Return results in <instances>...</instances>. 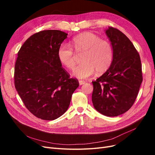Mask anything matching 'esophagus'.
Instances as JSON below:
<instances>
[{
	"label": "esophagus",
	"mask_w": 155,
	"mask_h": 155,
	"mask_svg": "<svg viewBox=\"0 0 155 155\" xmlns=\"http://www.w3.org/2000/svg\"><path fill=\"white\" fill-rule=\"evenodd\" d=\"M79 85H84V84L85 83V81L80 80V81H79Z\"/></svg>",
	"instance_id": "1"
}]
</instances>
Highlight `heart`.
<instances>
[{
  "instance_id": "1",
  "label": "heart",
  "mask_w": 155,
  "mask_h": 155,
  "mask_svg": "<svg viewBox=\"0 0 155 155\" xmlns=\"http://www.w3.org/2000/svg\"><path fill=\"white\" fill-rule=\"evenodd\" d=\"M72 46L77 53H84L83 63L73 72L79 79H87L94 74H102L110 66L113 59V48L109 41L103 40L92 32L85 31L74 37ZM59 61L70 70L76 67L75 53L72 47L61 45L58 50Z\"/></svg>"
}]
</instances>
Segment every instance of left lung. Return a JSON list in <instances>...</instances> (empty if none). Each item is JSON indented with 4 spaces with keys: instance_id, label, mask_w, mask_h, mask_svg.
<instances>
[{
    "instance_id": "8db88e82",
    "label": "left lung",
    "mask_w": 155,
    "mask_h": 155,
    "mask_svg": "<svg viewBox=\"0 0 155 155\" xmlns=\"http://www.w3.org/2000/svg\"><path fill=\"white\" fill-rule=\"evenodd\" d=\"M113 48V59L107 71L92 81V101L103 115L117 116L133 106L142 82L139 54L129 39L119 30H105Z\"/></svg>"
}]
</instances>
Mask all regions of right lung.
I'll return each instance as SVG.
<instances>
[{
    "mask_svg": "<svg viewBox=\"0 0 155 155\" xmlns=\"http://www.w3.org/2000/svg\"><path fill=\"white\" fill-rule=\"evenodd\" d=\"M67 35L55 30L37 32L25 42L17 54L15 88L27 109L41 120H54L62 116L79 87L58 57Z\"/></svg>",
    "mask_w": 155,
    "mask_h": 155,
    "instance_id": "right-lung-1",
    "label": "right lung"
}]
</instances>
